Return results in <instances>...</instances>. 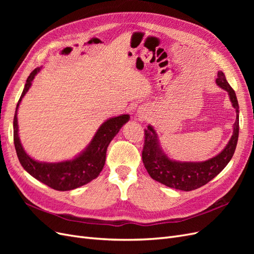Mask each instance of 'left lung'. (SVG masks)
I'll list each match as a JSON object with an SVG mask.
<instances>
[{
	"instance_id": "8db88e82",
	"label": "left lung",
	"mask_w": 254,
	"mask_h": 254,
	"mask_svg": "<svg viewBox=\"0 0 254 254\" xmlns=\"http://www.w3.org/2000/svg\"><path fill=\"white\" fill-rule=\"evenodd\" d=\"M217 86L228 92L230 101L236 110V121L233 125V134L229 143L220 153L203 162H179L171 160L160 147L158 135L152 126L145 129L144 147L142 160L146 170L153 180L164 184L168 188L180 190H193L204 186L215 178L232 159L238 140L240 117H238V102L234 90L226 79L221 71L217 73Z\"/></svg>"
}]
</instances>
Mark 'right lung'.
I'll list each match as a JSON object with an SVG mask.
<instances>
[{
	"mask_svg": "<svg viewBox=\"0 0 254 254\" xmlns=\"http://www.w3.org/2000/svg\"><path fill=\"white\" fill-rule=\"evenodd\" d=\"M41 67H37L29 74L23 89L21 97L17 104L16 113L13 118V143L17 156L23 168L34 178L47 184L48 187L57 190H71L84 186L97 178L103 171L107 148L113 137L118 134L123 125L129 121V114H122L119 117L107 120L98 128L93 139L81 153L73 160L58 163L39 162L30 158L23 149L19 137L17 111L22 98L27 93L35 76L40 72Z\"/></svg>",
	"mask_w": 254,
	"mask_h": 254,
	"instance_id": "right-lung-1",
	"label": "right lung"
}]
</instances>
